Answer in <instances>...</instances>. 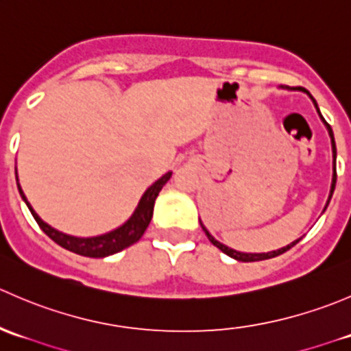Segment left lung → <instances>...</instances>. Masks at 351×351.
I'll use <instances>...</instances> for the list:
<instances>
[{
    "instance_id": "1",
    "label": "left lung",
    "mask_w": 351,
    "mask_h": 351,
    "mask_svg": "<svg viewBox=\"0 0 351 351\" xmlns=\"http://www.w3.org/2000/svg\"><path fill=\"white\" fill-rule=\"evenodd\" d=\"M284 88V86H282ZM285 90H297V91H304V93L307 95V97L311 98V100H313V104H314V107H316V110H317V113H319V117H321V120H323V123L324 125H326V129H328V134H329V137H331V151H332V180H331V190H329V197H328V202H326V205H324V210H326V207L329 205V200H331V197H332V192H335V186H336V144H335V136H332V130H331V125H329V123L326 122V120L323 119V115H321V112H319V107H317V104H316V100H314L313 98V95L309 93V91L307 90H304V88H290V86H285ZM323 210V212H324ZM200 226H202V229H204V232L205 234H207V238H208V241H210L212 244H214L215 247H219V250L222 251V253H226L228 254V256H231V258H234V260H238V261H261V260H268V258H275V256H278V254H282V253H285L287 250H290V247L292 246H295L297 243H299V239H295V241H292L290 244H287V246H284V247H280V250H275V251H268V253H243V251H236V250H232V247H229V246H226V244H222V243H219L217 239L214 238V236L210 234V232L207 231V228H205L204 224H202V221H200Z\"/></svg>"
}]
</instances>
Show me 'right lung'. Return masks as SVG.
<instances>
[{
  "label": "right lung",
  "mask_w": 351,
  "mask_h": 351,
  "mask_svg": "<svg viewBox=\"0 0 351 351\" xmlns=\"http://www.w3.org/2000/svg\"><path fill=\"white\" fill-rule=\"evenodd\" d=\"M15 175H16L19 192L20 195H22L25 204H27L28 210L32 212V215H34V219L37 221V224L40 226L42 231H44L52 241L58 243L59 246H62L64 250H69L73 251V253L81 254V256L105 258V256H110V254L119 253V251L125 250V247L132 246L134 243H137L141 238H143L144 231H146L151 219H153L156 198H158L162 186L166 185V182L171 178L173 173L168 171L165 173L161 178L156 180L153 185L144 192V195L141 197L139 204H137L136 210L132 212V215H130L122 226H119V228L113 229V231L105 232V234L91 236V238H80V236L66 234V232L58 231V229H54L52 226H49L47 222L42 221V219L38 217L37 212L34 210V207L30 205V202H28L27 197H25L22 186H20L19 183V173L15 171Z\"/></svg>",
  "instance_id": "1"
}]
</instances>
